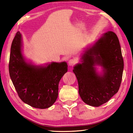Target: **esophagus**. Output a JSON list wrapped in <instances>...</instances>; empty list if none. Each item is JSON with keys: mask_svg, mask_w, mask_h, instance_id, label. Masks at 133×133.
Here are the masks:
<instances>
[{"mask_svg": "<svg viewBox=\"0 0 133 133\" xmlns=\"http://www.w3.org/2000/svg\"><path fill=\"white\" fill-rule=\"evenodd\" d=\"M76 63V62H75V59H70L69 60V64L70 66H73V65H74V64Z\"/></svg>", "mask_w": 133, "mask_h": 133, "instance_id": "obj_1", "label": "esophagus"}]
</instances>
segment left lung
<instances>
[{"instance_id": "obj_1", "label": "left lung", "mask_w": 133, "mask_h": 133, "mask_svg": "<svg viewBox=\"0 0 133 133\" xmlns=\"http://www.w3.org/2000/svg\"><path fill=\"white\" fill-rule=\"evenodd\" d=\"M81 59L82 63L77 64L73 70L79 96L86 104L99 107L117 92L122 80L124 61L116 34L111 31L104 34L85 51ZM96 64L104 68L103 75L96 74L93 66Z\"/></svg>"}]
</instances>
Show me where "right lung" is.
<instances>
[{
    "mask_svg": "<svg viewBox=\"0 0 133 133\" xmlns=\"http://www.w3.org/2000/svg\"><path fill=\"white\" fill-rule=\"evenodd\" d=\"M9 71L19 97L24 103L38 109L50 108L56 101L58 83L67 72L65 62L47 66L26 63L22 54V36L17 32L10 49Z\"/></svg>",
    "mask_w": 133,
    "mask_h": 133,
    "instance_id": "right-lung-1",
    "label": "right lung"
}]
</instances>
